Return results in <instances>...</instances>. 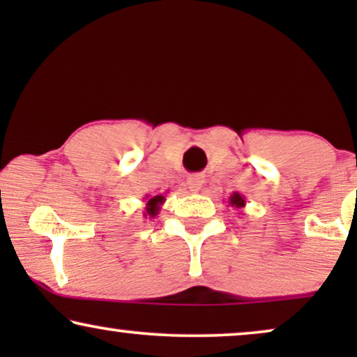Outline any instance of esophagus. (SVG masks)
Segmentation results:
<instances>
[{"mask_svg":"<svg viewBox=\"0 0 357 357\" xmlns=\"http://www.w3.org/2000/svg\"><path fill=\"white\" fill-rule=\"evenodd\" d=\"M203 183H204V178H203V175H198V174H195V175H190V177L187 178V185H188L190 192H193V193H198L199 190H202Z\"/></svg>","mask_w":357,"mask_h":357,"instance_id":"esophagus-1","label":"esophagus"}]
</instances>
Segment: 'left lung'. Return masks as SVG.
Returning a JSON list of instances; mask_svg holds the SVG:
<instances>
[{"label":"left lung","instance_id":"8db88e82","mask_svg":"<svg viewBox=\"0 0 357 357\" xmlns=\"http://www.w3.org/2000/svg\"><path fill=\"white\" fill-rule=\"evenodd\" d=\"M229 204H231L232 208L241 209L245 206V198H243L241 193H232L231 197H229Z\"/></svg>","mask_w":357,"mask_h":357}]
</instances>
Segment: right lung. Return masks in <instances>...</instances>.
<instances>
[{
    "label": "right lung",
    "mask_w": 357,
    "mask_h": 357,
    "mask_svg": "<svg viewBox=\"0 0 357 357\" xmlns=\"http://www.w3.org/2000/svg\"><path fill=\"white\" fill-rule=\"evenodd\" d=\"M149 198L148 203H146V213H144V218H155L159 214V209H160V204H164L165 198L164 195H155V197H146Z\"/></svg>",
    "instance_id": "1"
}]
</instances>
